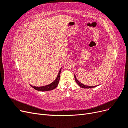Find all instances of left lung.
Masks as SVG:
<instances>
[{
  "mask_svg": "<svg viewBox=\"0 0 128 128\" xmlns=\"http://www.w3.org/2000/svg\"><path fill=\"white\" fill-rule=\"evenodd\" d=\"M74 77H75V81H76V82L77 83V84H78L80 87L82 88H94V87H96V86H86V85H84V84H82V83H80L79 80H77L76 77L75 75V74H74Z\"/></svg>",
  "mask_w": 128,
  "mask_h": 128,
  "instance_id": "obj_1",
  "label": "left lung"
}]
</instances>
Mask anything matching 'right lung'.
Listing matches in <instances>:
<instances>
[{
	"label": "right lung",
	"instance_id": "add662e5",
	"mask_svg": "<svg viewBox=\"0 0 128 128\" xmlns=\"http://www.w3.org/2000/svg\"><path fill=\"white\" fill-rule=\"evenodd\" d=\"M61 68H61V69H60L59 73H58L56 80L51 84H48L47 86H32V85H30L32 87L34 88L35 89V90L37 91H50V90H53L54 88H55L58 86V84H59V80H60V73L61 71Z\"/></svg>",
	"mask_w": 128,
	"mask_h": 128
}]
</instances>
